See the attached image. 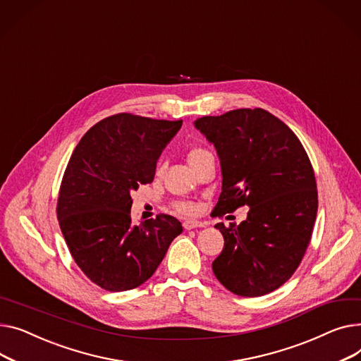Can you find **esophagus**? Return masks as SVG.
Segmentation results:
<instances>
[{"instance_id":"esophagus-1","label":"esophagus","mask_w":361,"mask_h":361,"mask_svg":"<svg viewBox=\"0 0 361 361\" xmlns=\"http://www.w3.org/2000/svg\"><path fill=\"white\" fill-rule=\"evenodd\" d=\"M183 227L186 230H192V228H198V227H204V223L201 221H194V220H188L183 223Z\"/></svg>"}]
</instances>
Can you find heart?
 <instances>
[{"label": "heart", "mask_w": 361, "mask_h": 361, "mask_svg": "<svg viewBox=\"0 0 361 361\" xmlns=\"http://www.w3.org/2000/svg\"><path fill=\"white\" fill-rule=\"evenodd\" d=\"M209 156H213V154H211L208 150H205V148L194 147V148H190L189 153H188V161H189L190 166H194V164L200 163L201 160H204ZM160 172H161V163L157 167V173H160ZM173 207H175L178 213L182 214V216H194L198 211V205L192 201H176L173 204Z\"/></svg>", "instance_id": "obj_1"}]
</instances>
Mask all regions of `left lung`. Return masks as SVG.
<instances>
[{
  "label": "left lung",
  "mask_w": 361,
  "mask_h": 361,
  "mask_svg": "<svg viewBox=\"0 0 361 361\" xmlns=\"http://www.w3.org/2000/svg\"><path fill=\"white\" fill-rule=\"evenodd\" d=\"M221 164V194L214 214L249 207L239 226L216 227L224 247L213 262L231 293L259 298L281 287L300 265L317 213L312 163L300 140L269 112L236 109L195 121Z\"/></svg>",
  "instance_id": "left-lung-1"
}]
</instances>
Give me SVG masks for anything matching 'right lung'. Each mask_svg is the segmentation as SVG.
Returning <instances> with one entry per match:
<instances>
[{
	"instance_id": "add662e5",
	"label": "right lung",
	"mask_w": 361,
	"mask_h": 361,
	"mask_svg": "<svg viewBox=\"0 0 361 361\" xmlns=\"http://www.w3.org/2000/svg\"><path fill=\"white\" fill-rule=\"evenodd\" d=\"M182 121L118 114L84 134L63 173L56 216L71 257L108 291L152 277L182 224L172 216L131 224V192L152 183L156 163Z\"/></svg>"
}]
</instances>
